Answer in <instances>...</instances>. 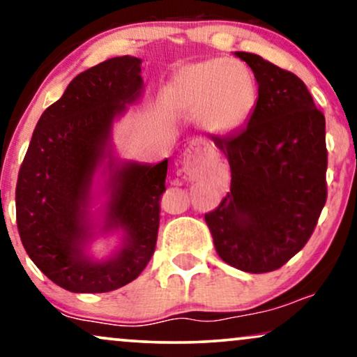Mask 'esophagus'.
<instances>
[{"label": "esophagus", "mask_w": 357, "mask_h": 357, "mask_svg": "<svg viewBox=\"0 0 357 357\" xmlns=\"http://www.w3.org/2000/svg\"><path fill=\"white\" fill-rule=\"evenodd\" d=\"M199 160H201V145H199V142H192V144H189L188 149L184 150L183 163L184 166H194L199 163Z\"/></svg>", "instance_id": "34e87169"}]
</instances>
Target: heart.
Here are the masks:
<instances>
[{
  "instance_id": "obj_1",
  "label": "heart",
  "mask_w": 357,
  "mask_h": 357,
  "mask_svg": "<svg viewBox=\"0 0 357 357\" xmlns=\"http://www.w3.org/2000/svg\"><path fill=\"white\" fill-rule=\"evenodd\" d=\"M173 107L199 117L212 135L234 134L245 126L256 106V83L243 63L206 60L184 66L169 86Z\"/></svg>"
}]
</instances>
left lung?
Listing matches in <instances>:
<instances>
[{"label": "left lung", "mask_w": 357, "mask_h": 357, "mask_svg": "<svg viewBox=\"0 0 357 357\" xmlns=\"http://www.w3.org/2000/svg\"><path fill=\"white\" fill-rule=\"evenodd\" d=\"M258 83L245 129L213 144L230 163V192L206 213L217 255L245 273L286 264L310 238L326 202L325 116L305 83L263 56L235 52Z\"/></svg>", "instance_id": "8db88e82"}]
</instances>
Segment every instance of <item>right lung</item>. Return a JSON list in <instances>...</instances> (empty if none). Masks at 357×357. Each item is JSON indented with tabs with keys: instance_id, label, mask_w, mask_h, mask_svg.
Listing matches in <instances>:
<instances>
[{
	"instance_id": "right-lung-1",
	"label": "right lung",
	"mask_w": 357,
	"mask_h": 357,
	"mask_svg": "<svg viewBox=\"0 0 357 357\" xmlns=\"http://www.w3.org/2000/svg\"><path fill=\"white\" fill-rule=\"evenodd\" d=\"M142 60L114 56L71 79L42 114L16 184V220L29 258L52 282L76 294L111 292L139 278L155 251L168 160L156 165L114 155V122L144 93ZM107 196L91 211L97 174ZM121 235L96 260L87 246Z\"/></svg>"
}]
</instances>
